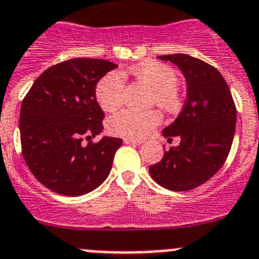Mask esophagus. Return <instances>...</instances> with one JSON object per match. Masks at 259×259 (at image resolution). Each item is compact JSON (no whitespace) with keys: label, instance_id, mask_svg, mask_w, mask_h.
Masks as SVG:
<instances>
[{"label":"esophagus","instance_id":"1","mask_svg":"<svg viewBox=\"0 0 259 259\" xmlns=\"http://www.w3.org/2000/svg\"><path fill=\"white\" fill-rule=\"evenodd\" d=\"M125 144H131V145H141L143 141L141 140H135V139H124Z\"/></svg>","mask_w":259,"mask_h":259}]
</instances>
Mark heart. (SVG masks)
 Segmentation results:
<instances>
[{
    "instance_id": "obj_1",
    "label": "heart",
    "mask_w": 259,
    "mask_h": 259,
    "mask_svg": "<svg viewBox=\"0 0 259 259\" xmlns=\"http://www.w3.org/2000/svg\"><path fill=\"white\" fill-rule=\"evenodd\" d=\"M132 74L137 79L153 89V104H157L166 111H174L180 106L178 95L179 77L168 66L159 62H144L132 68ZM124 80L119 71H111L98 80L96 85V100L106 111H113L122 104ZM162 120L157 110L135 111L120 110L107 119L109 131L116 136L127 139H143L148 136Z\"/></svg>"
}]
</instances>
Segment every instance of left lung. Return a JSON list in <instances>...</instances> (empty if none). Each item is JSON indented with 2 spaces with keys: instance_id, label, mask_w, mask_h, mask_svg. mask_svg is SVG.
Here are the masks:
<instances>
[{
  "instance_id": "obj_1",
  "label": "left lung",
  "mask_w": 259,
  "mask_h": 259,
  "mask_svg": "<svg viewBox=\"0 0 259 259\" xmlns=\"http://www.w3.org/2000/svg\"><path fill=\"white\" fill-rule=\"evenodd\" d=\"M179 67L187 81V100L179 116L163 130L180 144L149 167L157 184L170 191L193 189L211 179L224 164L236 127V106L221 72L188 54L158 57ZM171 140V139H168Z\"/></svg>"
}]
</instances>
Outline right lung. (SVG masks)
Masks as SVG:
<instances>
[{
    "label": "right lung",
    "instance_id": "1",
    "mask_svg": "<svg viewBox=\"0 0 259 259\" xmlns=\"http://www.w3.org/2000/svg\"><path fill=\"white\" fill-rule=\"evenodd\" d=\"M115 63L72 58L45 70L22 101L19 116L22 154L36 179L63 196H81L110 174L122 139L104 136L105 114L96 100L98 80Z\"/></svg>",
    "mask_w": 259,
    "mask_h": 259
}]
</instances>
